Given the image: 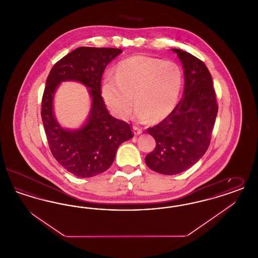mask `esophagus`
<instances>
[{"label":"esophagus","mask_w":258,"mask_h":258,"mask_svg":"<svg viewBox=\"0 0 258 258\" xmlns=\"http://www.w3.org/2000/svg\"><path fill=\"white\" fill-rule=\"evenodd\" d=\"M133 128H134V133H135V135H139L142 134V130H141L140 127H138V126H136V125H134Z\"/></svg>","instance_id":"34e87169"}]
</instances>
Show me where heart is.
Returning <instances> with one entry per match:
<instances>
[{
	"label": "heart",
	"instance_id": "b5f03b06",
	"mask_svg": "<svg viewBox=\"0 0 258 258\" xmlns=\"http://www.w3.org/2000/svg\"><path fill=\"white\" fill-rule=\"evenodd\" d=\"M182 87L183 72L175 61L137 55L120 61L114 76L104 77L101 94L112 115L119 119L130 115L134 97L135 118L159 122L177 106Z\"/></svg>",
	"mask_w": 258,
	"mask_h": 258
}]
</instances>
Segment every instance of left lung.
<instances>
[{
  "label": "left lung",
  "mask_w": 258,
  "mask_h": 258,
  "mask_svg": "<svg viewBox=\"0 0 258 258\" xmlns=\"http://www.w3.org/2000/svg\"><path fill=\"white\" fill-rule=\"evenodd\" d=\"M172 50L184 67V96L168 117L148 128L156 148L145 158L149 168L163 175L179 174L202 158L219 109L206 64L190 53Z\"/></svg>",
  "instance_id": "left-lung-1"
}]
</instances>
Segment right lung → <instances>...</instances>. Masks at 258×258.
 <instances>
[{
    "instance_id": "obj_1",
    "label": "right lung",
    "mask_w": 258,
    "mask_h": 258,
    "mask_svg": "<svg viewBox=\"0 0 258 258\" xmlns=\"http://www.w3.org/2000/svg\"><path fill=\"white\" fill-rule=\"evenodd\" d=\"M123 51L118 48L79 47L51 69L41 100V119L50 151L61 166L80 178L107 170L118 147L133 138L130 123L111 116L101 97V77L106 66ZM74 80L89 88L92 108L87 124L77 131L63 130L52 114V97L62 81Z\"/></svg>"
}]
</instances>
